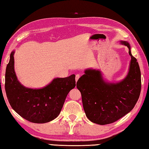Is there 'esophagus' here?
Here are the masks:
<instances>
[{
    "instance_id": "esophagus-1",
    "label": "esophagus",
    "mask_w": 149,
    "mask_h": 149,
    "mask_svg": "<svg viewBox=\"0 0 149 149\" xmlns=\"http://www.w3.org/2000/svg\"><path fill=\"white\" fill-rule=\"evenodd\" d=\"M79 78H80V75L79 74H76V77H75V81H76V82H77V81L79 80Z\"/></svg>"
}]
</instances>
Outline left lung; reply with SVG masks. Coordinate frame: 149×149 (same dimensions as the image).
<instances>
[{"mask_svg": "<svg viewBox=\"0 0 149 149\" xmlns=\"http://www.w3.org/2000/svg\"><path fill=\"white\" fill-rule=\"evenodd\" d=\"M120 42L129 48L131 57L125 79L111 82L104 79L100 70L87 68L77 81L86 117L98 125L111 124L120 119L134 108L140 96L141 74L139 63L132 55L129 43Z\"/></svg>", "mask_w": 149, "mask_h": 149, "instance_id": "left-lung-1", "label": "left lung"}]
</instances>
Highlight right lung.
Here are the masks:
<instances>
[{"instance_id": "right-lung-1", "label": "right lung", "mask_w": 149, "mask_h": 149, "mask_svg": "<svg viewBox=\"0 0 149 149\" xmlns=\"http://www.w3.org/2000/svg\"><path fill=\"white\" fill-rule=\"evenodd\" d=\"M15 51L10 53L5 73V91L11 107L24 119L34 123H46L60 114L66 97L76 86L75 74L55 78L40 88L26 87L15 71Z\"/></svg>"}]
</instances>
